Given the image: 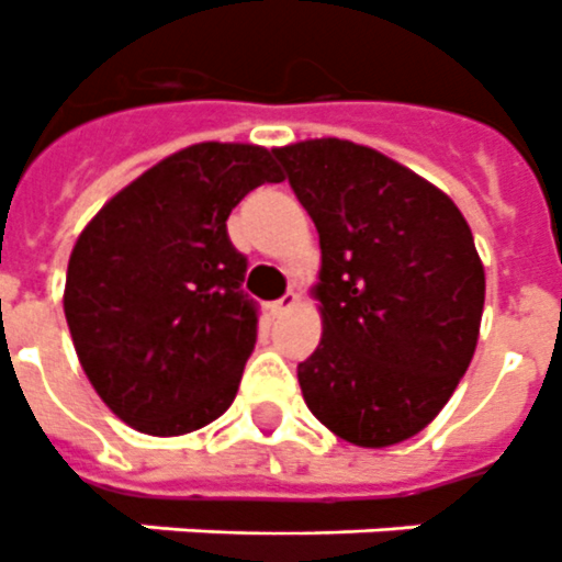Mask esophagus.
Listing matches in <instances>:
<instances>
[{
	"instance_id": "obj_1",
	"label": "esophagus",
	"mask_w": 562,
	"mask_h": 562,
	"mask_svg": "<svg viewBox=\"0 0 562 562\" xmlns=\"http://www.w3.org/2000/svg\"><path fill=\"white\" fill-rule=\"evenodd\" d=\"M295 302H299V295L286 293V295H281L278 302L269 304V310H272V316H281V313H286L290 307H295Z\"/></svg>"
}]
</instances>
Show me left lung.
Listing matches in <instances>:
<instances>
[{
	"label": "left lung",
	"mask_w": 562,
	"mask_h": 562,
	"mask_svg": "<svg viewBox=\"0 0 562 562\" xmlns=\"http://www.w3.org/2000/svg\"><path fill=\"white\" fill-rule=\"evenodd\" d=\"M318 232L322 342L304 403L357 447L417 435L464 376L484 310L473 232L450 196L371 147L313 138L272 150Z\"/></svg>",
	"instance_id": "1"
}]
</instances>
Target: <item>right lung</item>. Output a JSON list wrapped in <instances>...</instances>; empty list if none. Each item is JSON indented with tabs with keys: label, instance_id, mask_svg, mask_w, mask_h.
I'll list each match as a JSON object with an SVG mask.
<instances>
[{
	"label": "right lung",
	"instance_id": "1",
	"mask_svg": "<svg viewBox=\"0 0 562 562\" xmlns=\"http://www.w3.org/2000/svg\"><path fill=\"white\" fill-rule=\"evenodd\" d=\"M272 154L205 142L130 182L71 249L63 310L101 401L138 432L186 435L232 406L258 302L226 220L281 182Z\"/></svg>",
	"mask_w": 562,
	"mask_h": 562
}]
</instances>
